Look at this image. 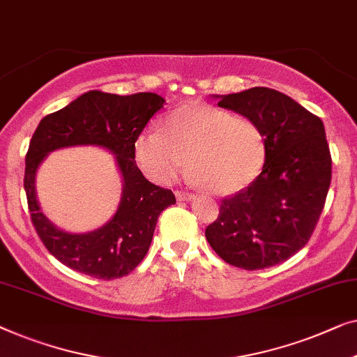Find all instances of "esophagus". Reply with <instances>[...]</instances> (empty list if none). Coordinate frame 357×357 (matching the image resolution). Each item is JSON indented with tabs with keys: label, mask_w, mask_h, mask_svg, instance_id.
I'll use <instances>...</instances> for the list:
<instances>
[{
	"label": "esophagus",
	"mask_w": 357,
	"mask_h": 357,
	"mask_svg": "<svg viewBox=\"0 0 357 357\" xmlns=\"http://www.w3.org/2000/svg\"><path fill=\"white\" fill-rule=\"evenodd\" d=\"M174 194H176L178 200H185V202H188V200H192L195 197L192 192H184V190H176Z\"/></svg>",
	"instance_id": "1"
}]
</instances>
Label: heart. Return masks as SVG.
Returning a JSON list of instances; mask_svg holds the SVG:
<instances>
[{"label": "heart", "instance_id": "b5f03b06", "mask_svg": "<svg viewBox=\"0 0 357 357\" xmlns=\"http://www.w3.org/2000/svg\"><path fill=\"white\" fill-rule=\"evenodd\" d=\"M139 167L155 183L167 184L185 167L215 194H234L252 184L267 162V139L254 118L208 103H185L162 121V130L135 139Z\"/></svg>", "mask_w": 357, "mask_h": 357}]
</instances>
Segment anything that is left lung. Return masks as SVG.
Here are the masks:
<instances>
[{
	"label": "left lung",
	"mask_w": 357,
	"mask_h": 357,
	"mask_svg": "<svg viewBox=\"0 0 357 357\" xmlns=\"http://www.w3.org/2000/svg\"><path fill=\"white\" fill-rule=\"evenodd\" d=\"M218 107L254 118L267 139V162L249 188L222 200L205 238L225 262L260 270L284 262L314 233L331 181L322 119L278 90L222 95Z\"/></svg>",
	"instance_id": "1"
}]
</instances>
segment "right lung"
<instances>
[{"label": "right lung", "mask_w": 357, "mask_h": 357, "mask_svg": "<svg viewBox=\"0 0 357 357\" xmlns=\"http://www.w3.org/2000/svg\"><path fill=\"white\" fill-rule=\"evenodd\" d=\"M163 105L165 98L157 93L123 97L90 90L45 116L35 129L24 176L30 218L45 248L66 267L98 280H114L142 262L160 213L176 204L172 190L150 183L135 165V139ZM76 144L107 148L115 155L123 178L117 213L103 227L89 234H69L54 227L39 208L34 190V176L46 155Z\"/></svg>", "instance_id": "1"}]
</instances>
